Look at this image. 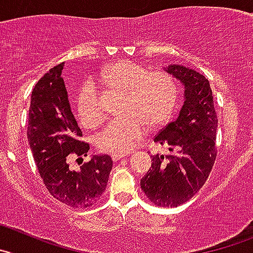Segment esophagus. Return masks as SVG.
I'll list each match as a JSON object with an SVG mask.
<instances>
[{"label":"esophagus","mask_w":253,"mask_h":253,"mask_svg":"<svg viewBox=\"0 0 253 253\" xmlns=\"http://www.w3.org/2000/svg\"><path fill=\"white\" fill-rule=\"evenodd\" d=\"M128 155H129L128 153H115L112 155V159L114 161H118V160H120V159L125 158V156H128Z\"/></svg>","instance_id":"1"}]
</instances>
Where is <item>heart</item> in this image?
Masks as SVG:
<instances>
[{
	"mask_svg": "<svg viewBox=\"0 0 253 253\" xmlns=\"http://www.w3.org/2000/svg\"><path fill=\"white\" fill-rule=\"evenodd\" d=\"M98 82L124 93L122 112L97 135L98 148L104 151L128 153L146 133V126L158 128L174 113L179 95L176 81L167 72H148L133 62H117L102 72ZM81 120L94 125L103 118L99 94L93 83H85L77 95Z\"/></svg>",
	"mask_w": 253,
	"mask_h": 253,
	"instance_id": "obj_1",
	"label": "heart"
}]
</instances>
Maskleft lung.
<instances>
[{
  "label": "left lung",
  "instance_id": "obj_1",
  "mask_svg": "<svg viewBox=\"0 0 253 253\" xmlns=\"http://www.w3.org/2000/svg\"><path fill=\"white\" fill-rule=\"evenodd\" d=\"M165 72L184 86V104L176 120L169 123L154 141L168 145L171 155H151V168L140 180L149 200L160 208H176L197 194L216 159L217 117L208 79L181 64Z\"/></svg>",
  "mask_w": 253,
  "mask_h": 253
}]
</instances>
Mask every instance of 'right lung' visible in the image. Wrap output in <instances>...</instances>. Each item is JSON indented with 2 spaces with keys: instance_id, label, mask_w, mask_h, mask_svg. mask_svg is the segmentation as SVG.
<instances>
[{
  "instance_id": "1",
  "label": "right lung",
  "mask_w": 253,
  "mask_h": 253,
  "mask_svg": "<svg viewBox=\"0 0 253 253\" xmlns=\"http://www.w3.org/2000/svg\"><path fill=\"white\" fill-rule=\"evenodd\" d=\"M64 63L38 81L31 95L27 138L36 165L53 197L73 208H88L105 191L113 160L97 154L79 170L69 167L71 155L86 156L89 144L79 141L82 130L72 113L64 81Z\"/></svg>"
}]
</instances>
